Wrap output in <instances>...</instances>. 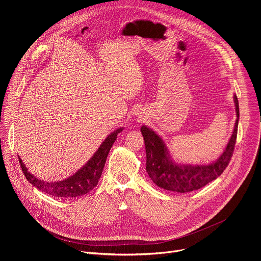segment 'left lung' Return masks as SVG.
<instances>
[{
	"label": "left lung",
	"instance_id": "left-lung-1",
	"mask_svg": "<svg viewBox=\"0 0 261 261\" xmlns=\"http://www.w3.org/2000/svg\"><path fill=\"white\" fill-rule=\"evenodd\" d=\"M237 121L231 137L221 156L210 164L191 165L178 164L172 160L166 143L152 129L142 125L140 131L143 136L146 153V172L158 187L177 193H187L202 188L216 179L225 170L233 154L237 141L240 119L239 100L233 97Z\"/></svg>",
	"mask_w": 261,
	"mask_h": 261
}]
</instances>
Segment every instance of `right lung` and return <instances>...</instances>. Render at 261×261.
I'll list each match as a JSON object with an SVG mask.
<instances>
[{
    "label": "right lung",
    "instance_id": "1",
    "mask_svg": "<svg viewBox=\"0 0 261 261\" xmlns=\"http://www.w3.org/2000/svg\"><path fill=\"white\" fill-rule=\"evenodd\" d=\"M123 129L124 128L121 127L115 130L113 133H110L100 144L93 157L79 171H76L68 178L53 182L41 180L40 178H37L35 175L28 171L22 160L20 159V157H18L21 170L25 178L34 187L54 197L71 198L85 195L97 186L98 180L102 174L107 155L114 142L116 141L118 134L121 133Z\"/></svg>",
    "mask_w": 261,
    "mask_h": 261
}]
</instances>
